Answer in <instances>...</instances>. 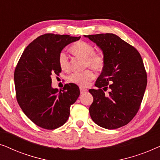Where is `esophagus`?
Segmentation results:
<instances>
[{
  "label": "esophagus",
  "mask_w": 160,
  "mask_h": 160,
  "mask_svg": "<svg viewBox=\"0 0 160 160\" xmlns=\"http://www.w3.org/2000/svg\"><path fill=\"white\" fill-rule=\"evenodd\" d=\"M80 92H81V93L86 92H87V89L84 88V87H80Z\"/></svg>",
  "instance_id": "1"
}]
</instances>
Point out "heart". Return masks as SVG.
Here are the masks:
<instances>
[{"label":"heart","instance_id":"1","mask_svg":"<svg viewBox=\"0 0 160 160\" xmlns=\"http://www.w3.org/2000/svg\"><path fill=\"white\" fill-rule=\"evenodd\" d=\"M71 51L76 55L84 58V66L90 67L95 71H100L104 67L105 58L101 52H94L95 49L90 43L79 41L74 43L71 47ZM59 64L62 70L69 67L68 57L64 52L59 55ZM94 78V73L91 70H85L82 72H76L69 76V81L72 83L84 87Z\"/></svg>","mask_w":160,"mask_h":160}]
</instances>
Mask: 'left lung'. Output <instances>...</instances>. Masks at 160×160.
Segmentation results:
<instances>
[{"mask_svg":"<svg viewBox=\"0 0 160 160\" xmlns=\"http://www.w3.org/2000/svg\"><path fill=\"white\" fill-rule=\"evenodd\" d=\"M101 49L105 58L89 114L95 124L113 130L126 125L139 110L147 84L143 60L137 49L117 35L84 36ZM108 91L106 93L105 92Z\"/></svg>","mask_w":160,"mask_h":160,"instance_id":"1","label":"left lung"}]
</instances>
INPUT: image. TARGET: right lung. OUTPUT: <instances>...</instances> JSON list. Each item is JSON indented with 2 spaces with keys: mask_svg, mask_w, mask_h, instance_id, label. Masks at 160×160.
<instances>
[{
  "mask_svg": "<svg viewBox=\"0 0 160 160\" xmlns=\"http://www.w3.org/2000/svg\"><path fill=\"white\" fill-rule=\"evenodd\" d=\"M81 37L47 33L32 41L24 50L14 71L17 102L25 114L40 128L54 130L63 125L70 107L80 95L74 84L60 92L52 87V75L61 72L59 55L67 45Z\"/></svg>",
  "mask_w": 160,
  "mask_h": 160,
  "instance_id": "right-lung-1",
  "label": "right lung"
}]
</instances>
